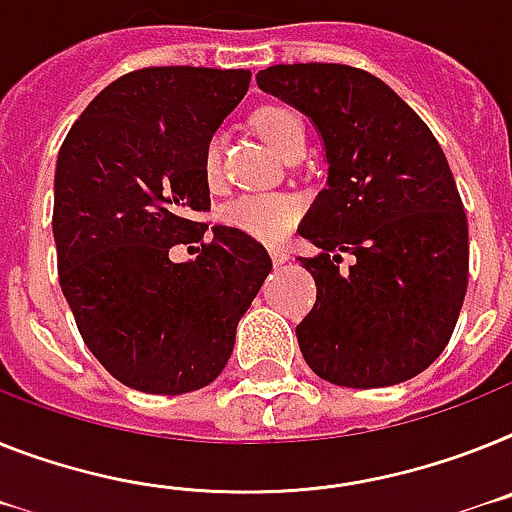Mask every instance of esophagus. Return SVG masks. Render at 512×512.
<instances>
[{"instance_id": "34e87169", "label": "esophagus", "mask_w": 512, "mask_h": 512, "mask_svg": "<svg viewBox=\"0 0 512 512\" xmlns=\"http://www.w3.org/2000/svg\"><path fill=\"white\" fill-rule=\"evenodd\" d=\"M270 257H273V263L276 265H283V263H289V252L281 247H270Z\"/></svg>"}]
</instances>
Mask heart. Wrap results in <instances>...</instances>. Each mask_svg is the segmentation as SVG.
<instances>
[{"label": "heart", "mask_w": 512, "mask_h": 512, "mask_svg": "<svg viewBox=\"0 0 512 512\" xmlns=\"http://www.w3.org/2000/svg\"><path fill=\"white\" fill-rule=\"evenodd\" d=\"M255 124L260 135L268 140L281 156H289L291 150L304 148L307 132L302 117L289 106L270 103L255 114ZM203 174L210 184L221 176V135H210L203 150ZM302 200L286 192H249L236 197L223 208L221 218L226 226L244 231L252 239L276 244L291 234L299 218H302Z\"/></svg>", "instance_id": "heart-1"}]
</instances>
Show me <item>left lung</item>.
Instances as JSON below:
<instances>
[{"label": "left lung", "mask_w": 512, "mask_h": 512, "mask_svg": "<svg viewBox=\"0 0 512 512\" xmlns=\"http://www.w3.org/2000/svg\"><path fill=\"white\" fill-rule=\"evenodd\" d=\"M257 85L307 114L328 187L299 234L317 302L296 325L304 359L343 388H385L435 362L468 286V223L440 143L380 77L349 64H276ZM357 257L340 270L342 252Z\"/></svg>", "instance_id": "obj_1"}]
</instances>
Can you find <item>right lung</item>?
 Instances as JSON below:
<instances>
[{"label": "right lung", "instance_id": "add662e5", "mask_svg": "<svg viewBox=\"0 0 512 512\" xmlns=\"http://www.w3.org/2000/svg\"><path fill=\"white\" fill-rule=\"evenodd\" d=\"M249 70L145 67L98 93L64 137L54 174L59 286L98 362L127 388L179 395L221 375L270 255L213 226L203 150L249 88Z\"/></svg>", "mask_w": 512, "mask_h": 512}]
</instances>
